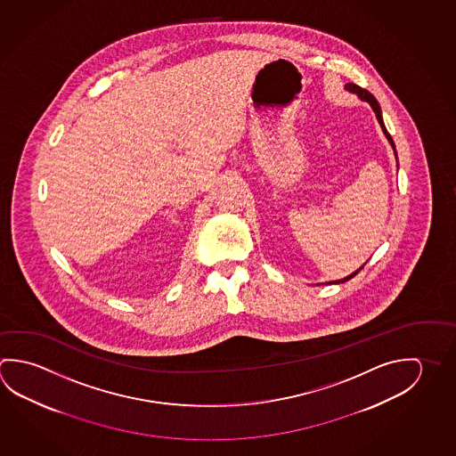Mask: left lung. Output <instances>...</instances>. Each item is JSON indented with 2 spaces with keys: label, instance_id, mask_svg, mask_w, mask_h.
Here are the masks:
<instances>
[{
  "label": "left lung",
  "instance_id": "left-lung-1",
  "mask_svg": "<svg viewBox=\"0 0 456 456\" xmlns=\"http://www.w3.org/2000/svg\"><path fill=\"white\" fill-rule=\"evenodd\" d=\"M346 89H347V91H351V93H354V94H357V96H359L362 101H365V102H368V104L371 105L373 112L376 113L378 123H379V125H381V128H383L384 136L387 137L389 144L392 145V149H394V152H395V145H394V141H392L391 134L387 133V129H386V126H384L383 117H381V107H379V104H378V101H376L375 97H373V94H370L367 89L360 88V86L354 85V83H347V85H346ZM395 159H397V152H395ZM362 267H363V265H362ZM362 267H360L359 271H362ZM359 271H355L354 273H351V275H347L346 279L336 280V281H333V283H344V281L351 280L352 277H355V275L359 273Z\"/></svg>",
  "mask_w": 456,
  "mask_h": 456
}]
</instances>
